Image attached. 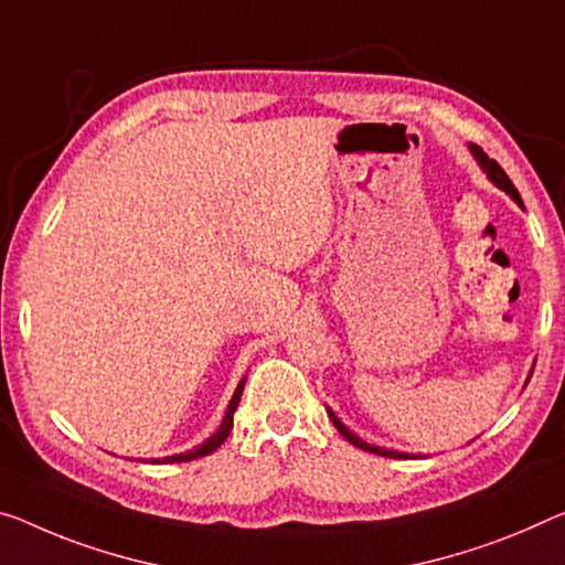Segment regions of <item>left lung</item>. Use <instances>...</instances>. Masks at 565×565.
I'll use <instances>...</instances> for the list:
<instances>
[{"label": "left lung", "mask_w": 565, "mask_h": 565, "mask_svg": "<svg viewBox=\"0 0 565 565\" xmlns=\"http://www.w3.org/2000/svg\"><path fill=\"white\" fill-rule=\"evenodd\" d=\"M470 151H472V156H475V159H477V163H480V167H482V171L488 173V179L492 181V184L498 186V189H502V192H505V194L513 196V202H518V206H523V199H520L518 189L513 186V181H510L508 173L502 171L500 163L494 161V159H490V156L484 153V151L480 149V146H475V143H472V146H470ZM328 416H331V422L335 424V429L341 431L343 437L349 439L353 447L363 449V452H373V455H381V457H394V459H406V457H409V455H404V452H394V449H384V447L369 445V441H363L361 437H355V434H353L349 427H345V424H343L341 419H338V416H335L331 409H328Z\"/></svg>", "instance_id": "8db88e82"}]
</instances>
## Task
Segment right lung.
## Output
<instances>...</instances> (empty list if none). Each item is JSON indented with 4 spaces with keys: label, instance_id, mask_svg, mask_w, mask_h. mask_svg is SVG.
I'll return each mask as SVG.
<instances>
[{
    "label": "right lung",
    "instance_id": "right-lung-1",
    "mask_svg": "<svg viewBox=\"0 0 565 565\" xmlns=\"http://www.w3.org/2000/svg\"><path fill=\"white\" fill-rule=\"evenodd\" d=\"M242 388H245V379H242L239 384H237V392H234V396H232V402H230V406H227V414H224V419H222V424H220V429H216L210 439L202 441V445L194 447V449H189V452L163 457V459H159V462H192V459H199V457L212 455L214 449L220 447L222 441L230 437V431H232V422H234V409H237V404H239ZM153 462H156V459H153Z\"/></svg>",
    "mask_w": 565,
    "mask_h": 565
}]
</instances>
